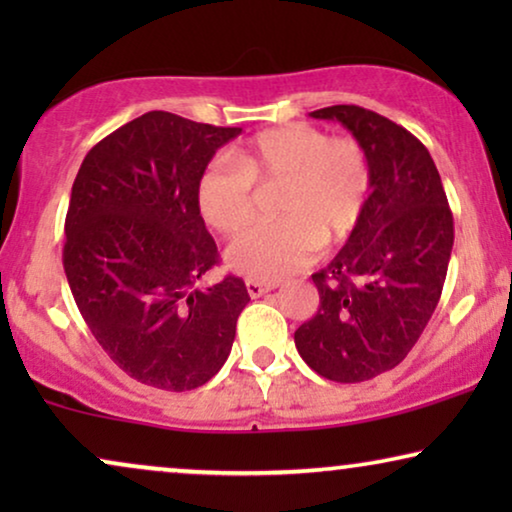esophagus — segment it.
<instances>
[{
	"mask_svg": "<svg viewBox=\"0 0 512 512\" xmlns=\"http://www.w3.org/2000/svg\"><path fill=\"white\" fill-rule=\"evenodd\" d=\"M272 289H275V286H270V284H261V282H247V293L251 298H261V296H265V293H270Z\"/></svg>",
	"mask_w": 512,
	"mask_h": 512,
	"instance_id": "esophagus-1",
	"label": "esophagus"
}]
</instances>
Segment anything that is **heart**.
I'll return each mask as SVG.
<instances>
[{
    "instance_id": "b5f03b06",
    "label": "heart",
    "mask_w": 512,
    "mask_h": 512,
    "mask_svg": "<svg viewBox=\"0 0 512 512\" xmlns=\"http://www.w3.org/2000/svg\"><path fill=\"white\" fill-rule=\"evenodd\" d=\"M209 163L195 181V207L214 233L235 237L251 219V186L282 184L275 223L242 235L226 265L251 282H279L312 263L319 244L338 247L359 228L370 191L366 153L354 139H331L307 123L265 130Z\"/></svg>"
}]
</instances>
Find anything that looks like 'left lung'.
I'll return each mask as SVG.
<instances>
[{
	"label": "left lung",
	"instance_id": "1",
	"mask_svg": "<svg viewBox=\"0 0 512 512\" xmlns=\"http://www.w3.org/2000/svg\"><path fill=\"white\" fill-rule=\"evenodd\" d=\"M342 123L366 153L370 195L359 228L314 272L319 310L298 328L314 373L352 384L396 368L443 293L454 221L431 153L415 135L354 104L310 114Z\"/></svg>",
	"mask_w": 512,
	"mask_h": 512
}]
</instances>
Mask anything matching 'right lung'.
Returning a JSON list of instances; mask_svg holds the SVG:
<instances>
[{
    "instance_id": "add662e5",
    "label": "right lung",
    "mask_w": 512,
    "mask_h": 512,
    "mask_svg": "<svg viewBox=\"0 0 512 512\" xmlns=\"http://www.w3.org/2000/svg\"><path fill=\"white\" fill-rule=\"evenodd\" d=\"M242 128L170 111L125 123L83 158L65 221V275L90 333L137 382L198 389L226 363L247 286L198 289L219 251L195 181Z\"/></svg>"
}]
</instances>
